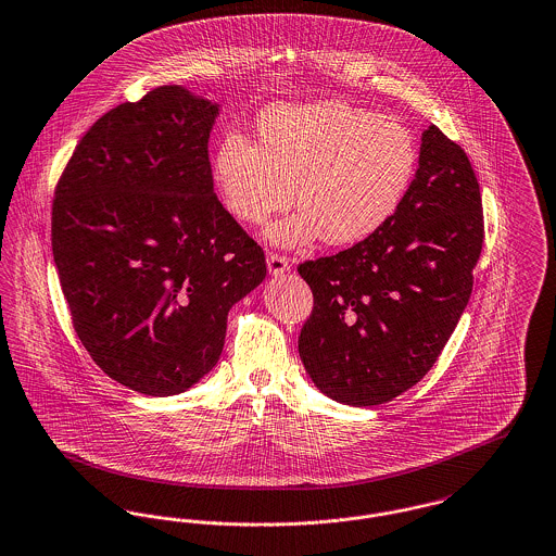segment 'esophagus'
Wrapping results in <instances>:
<instances>
[{"label": "esophagus", "instance_id": "esophagus-1", "mask_svg": "<svg viewBox=\"0 0 556 556\" xmlns=\"http://www.w3.org/2000/svg\"><path fill=\"white\" fill-rule=\"evenodd\" d=\"M266 266H268V273L270 275H283L286 270H290V261L277 252H268L266 254Z\"/></svg>", "mask_w": 556, "mask_h": 556}]
</instances>
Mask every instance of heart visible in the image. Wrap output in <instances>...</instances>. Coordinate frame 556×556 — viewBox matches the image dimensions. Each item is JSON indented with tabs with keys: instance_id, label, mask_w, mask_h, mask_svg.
Listing matches in <instances>:
<instances>
[{
	"instance_id": "1",
	"label": "heart",
	"mask_w": 556,
	"mask_h": 556,
	"mask_svg": "<svg viewBox=\"0 0 556 556\" xmlns=\"http://www.w3.org/2000/svg\"><path fill=\"white\" fill-rule=\"evenodd\" d=\"M258 147L229 131L216 144L212 178L230 216L261 225L292 203L300 210L266 229L279 245L319 237L353 245L382 229L407 193L418 149L409 130L344 100L279 104L256 124Z\"/></svg>"
}]
</instances>
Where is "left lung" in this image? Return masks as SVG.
<instances>
[{
	"mask_svg": "<svg viewBox=\"0 0 556 556\" xmlns=\"http://www.w3.org/2000/svg\"><path fill=\"white\" fill-rule=\"evenodd\" d=\"M391 220L353 248L304 262L313 313L298 338L329 399L371 407L418 384L439 359L472 292L483 203L464 149L437 126Z\"/></svg>",
	"mask_w": 556,
	"mask_h": 556,
	"instance_id": "8db88e82",
	"label": "left lung"
}]
</instances>
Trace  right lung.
<instances>
[{"label":"right lung","instance_id":"add662e5","mask_svg":"<svg viewBox=\"0 0 556 556\" xmlns=\"http://www.w3.org/2000/svg\"><path fill=\"white\" fill-rule=\"evenodd\" d=\"M220 104L162 86L104 113L52 203V254L73 327L131 391L191 389L220 359L230 306L266 275L261 245L214 193Z\"/></svg>","mask_w":556,"mask_h":556}]
</instances>
